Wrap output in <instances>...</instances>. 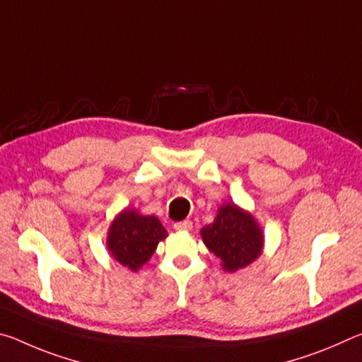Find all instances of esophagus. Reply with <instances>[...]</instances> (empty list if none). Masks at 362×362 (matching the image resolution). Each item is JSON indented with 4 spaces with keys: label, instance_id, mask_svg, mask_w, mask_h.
<instances>
[{
    "label": "esophagus",
    "instance_id": "34e87169",
    "mask_svg": "<svg viewBox=\"0 0 362 362\" xmlns=\"http://www.w3.org/2000/svg\"><path fill=\"white\" fill-rule=\"evenodd\" d=\"M192 220H182V222H175L174 223V228L179 230V231H189L192 230Z\"/></svg>",
    "mask_w": 362,
    "mask_h": 362
}]
</instances>
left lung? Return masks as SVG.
I'll return each instance as SVG.
<instances>
[{"label":"left lung","mask_w":362,"mask_h":362,"mask_svg":"<svg viewBox=\"0 0 362 362\" xmlns=\"http://www.w3.org/2000/svg\"><path fill=\"white\" fill-rule=\"evenodd\" d=\"M201 236L226 272L247 267L260 255L263 246L262 230L254 217L235 204L220 207L216 220L201 230Z\"/></svg>","instance_id":"left-lung-1"}]
</instances>
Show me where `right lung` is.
Returning a JSON list of instances; mask_svg holds the SVG:
<instances>
[{
  "label": "right lung",
  "mask_w": 362,
  "mask_h": 362,
  "mask_svg": "<svg viewBox=\"0 0 362 362\" xmlns=\"http://www.w3.org/2000/svg\"><path fill=\"white\" fill-rule=\"evenodd\" d=\"M166 236V230L155 216H140L134 211H124L110 226L107 243L115 260L137 272L150 260L158 243Z\"/></svg>",
  "instance_id": "obj_1"
}]
</instances>
